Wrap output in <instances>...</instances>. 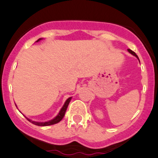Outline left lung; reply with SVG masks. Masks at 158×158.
<instances>
[{"label": "left lung", "mask_w": 158, "mask_h": 158, "mask_svg": "<svg viewBox=\"0 0 158 158\" xmlns=\"http://www.w3.org/2000/svg\"><path fill=\"white\" fill-rule=\"evenodd\" d=\"M128 51H129V52L131 54H132V55H133V56H135V57H136L138 58V59H139V57H138V56L136 55V54H135V52H134V51H132V50H130V49H128Z\"/></svg>", "instance_id": "1"}]
</instances>
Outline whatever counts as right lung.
I'll return each mask as SVG.
<instances>
[{
  "label": "right lung",
  "mask_w": 158,
  "mask_h": 158,
  "mask_svg": "<svg viewBox=\"0 0 158 158\" xmlns=\"http://www.w3.org/2000/svg\"><path fill=\"white\" fill-rule=\"evenodd\" d=\"M41 39H38L37 41H36V42L41 41ZM71 99H72V97H69V98L66 99L65 103H64V106H63L62 108H61L60 110L59 114H58L56 116V117H54V119H51V120L47 121V122H36V121H33V120H31V119H29V118H27V119L29 121V122L31 123L35 124V125H36V126H39V127H46V126L54 125V124L57 123H59L60 121L61 120V119L64 118V115H65L66 110V109H67V107H68V105H69V102H70Z\"/></svg>",
  "instance_id": "obj_1"
}]
</instances>
